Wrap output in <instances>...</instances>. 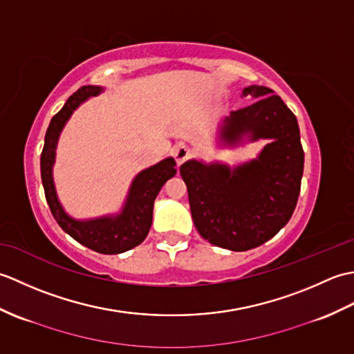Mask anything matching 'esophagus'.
I'll return each mask as SVG.
<instances>
[{
  "instance_id": "obj_1",
  "label": "esophagus",
  "mask_w": 354,
  "mask_h": 354,
  "mask_svg": "<svg viewBox=\"0 0 354 354\" xmlns=\"http://www.w3.org/2000/svg\"><path fill=\"white\" fill-rule=\"evenodd\" d=\"M190 147L185 146V145H178L175 146V149H173V156H175V161L178 165H181L187 158L190 156Z\"/></svg>"
}]
</instances>
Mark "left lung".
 Instances as JSON below:
<instances>
[{
    "instance_id": "8db88e82",
    "label": "left lung",
    "mask_w": 354,
    "mask_h": 354,
    "mask_svg": "<svg viewBox=\"0 0 354 354\" xmlns=\"http://www.w3.org/2000/svg\"><path fill=\"white\" fill-rule=\"evenodd\" d=\"M252 100L232 111L219 131L221 142L236 146L270 142L255 160L230 167L222 162L190 160L181 165L192 217L209 243L231 251H248L272 239L292 217L301 190L304 152L297 117L266 86L243 88Z\"/></svg>"
}]
</instances>
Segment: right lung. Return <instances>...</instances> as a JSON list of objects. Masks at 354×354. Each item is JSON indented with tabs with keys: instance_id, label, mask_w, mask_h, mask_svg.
<instances>
[{
	"instance_id": "obj_1",
	"label": "right lung",
	"mask_w": 354,
	"mask_h": 354,
	"mask_svg": "<svg viewBox=\"0 0 354 354\" xmlns=\"http://www.w3.org/2000/svg\"><path fill=\"white\" fill-rule=\"evenodd\" d=\"M102 91L103 88L100 86H82L68 97L64 108L51 118L41 153V178L51 214L66 234L95 252L122 254L138 246L149 234L155 198L167 179L176 175V162L173 158H165L152 167L140 171L132 181L124 205L118 214L88 221L73 219L66 214L57 199L55 181H53V164L56 158L59 135L73 112L89 97Z\"/></svg>"
}]
</instances>
